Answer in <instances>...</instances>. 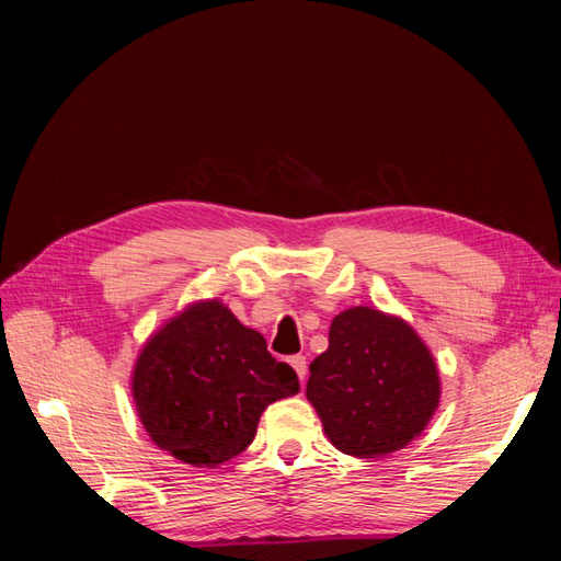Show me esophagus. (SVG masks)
I'll use <instances>...</instances> for the list:
<instances>
[{
    "label": "esophagus",
    "instance_id": "esophagus-1",
    "mask_svg": "<svg viewBox=\"0 0 561 561\" xmlns=\"http://www.w3.org/2000/svg\"><path fill=\"white\" fill-rule=\"evenodd\" d=\"M290 365L295 367L299 381L307 379V375H309V363H307V358H304V355H293V358H290Z\"/></svg>",
    "mask_w": 561,
    "mask_h": 561
}]
</instances>
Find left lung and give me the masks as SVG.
<instances>
[{
    "instance_id": "1",
    "label": "left lung",
    "mask_w": 561,
    "mask_h": 561,
    "mask_svg": "<svg viewBox=\"0 0 561 561\" xmlns=\"http://www.w3.org/2000/svg\"><path fill=\"white\" fill-rule=\"evenodd\" d=\"M307 398L330 443L348 456H388L426 431L439 371L410 322L371 307L334 316L330 346L309 367Z\"/></svg>"
}]
</instances>
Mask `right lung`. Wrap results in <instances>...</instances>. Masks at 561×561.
<instances>
[{"label": "right lung", "instance_id": "right-lung-1", "mask_svg": "<svg viewBox=\"0 0 561 561\" xmlns=\"http://www.w3.org/2000/svg\"><path fill=\"white\" fill-rule=\"evenodd\" d=\"M130 390L151 443L182 463L215 468L252 443L262 412L299 393V381L227 304L201 299L147 339Z\"/></svg>", "mask_w": 561, "mask_h": 561}]
</instances>
